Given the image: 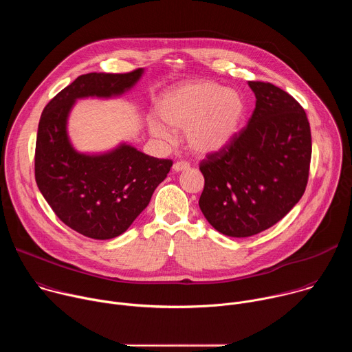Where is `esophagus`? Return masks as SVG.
Returning <instances> with one entry per match:
<instances>
[{
	"instance_id": "34e87169",
	"label": "esophagus",
	"mask_w": 352,
	"mask_h": 352,
	"mask_svg": "<svg viewBox=\"0 0 352 352\" xmlns=\"http://www.w3.org/2000/svg\"><path fill=\"white\" fill-rule=\"evenodd\" d=\"M189 163H186V162H177V163H174V166H173V170L174 171H177V173H179V171H186V170H189Z\"/></svg>"
}]
</instances>
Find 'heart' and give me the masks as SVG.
<instances>
[{
  "instance_id": "b5f03b06",
  "label": "heart",
  "mask_w": 352,
  "mask_h": 352,
  "mask_svg": "<svg viewBox=\"0 0 352 352\" xmlns=\"http://www.w3.org/2000/svg\"><path fill=\"white\" fill-rule=\"evenodd\" d=\"M162 120L174 129H185L189 147L209 155L228 146L238 135L245 113L243 96L214 80H195L167 93L159 104ZM159 138H168V129L150 122Z\"/></svg>"
}]
</instances>
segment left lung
<instances>
[{
  "instance_id": "1",
  "label": "left lung",
  "mask_w": 352,
  "mask_h": 352,
  "mask_svg": "<svg viewBox=\"0 0 352 352\" xmlns=\"http://www.w3.org/2000/svg\"><path fill=\"white\" fill-rule=\"evenodd\" d=\"M256 106L248 125L199 164V208L221 234L243 238L280 221L302 197L312 156L305 110L283 89L249 80Z\"/></svg>"
}]
</instances>
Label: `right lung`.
Instances as JSON below:
<instances>
[{
    "label": "right lung",
    "mask_w": 352,
    "mask_h": 352,
    "mask_svg": "<svg viewBox=\"0 0 352 352\" xmlns=\"http://www.w3.org/2000/svg\"><path fill=\"white\" fill-rule=\"evenodd\" d=\"M142 74L138 68L126 74L80 75L50 100L40 117L34 153L37 186L65 226L93 239L125 232L166 179L173 162L147 156L129 144L104 155L78 153L67 133L68 114L76 98L122 94Z\"/></svg>",
    "instance_id": "right-lung-1"
}]
</instances>
